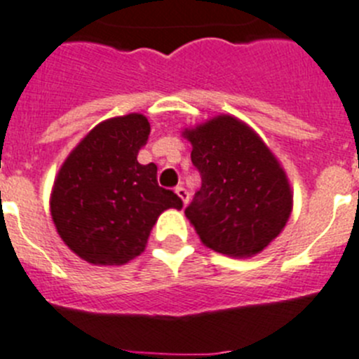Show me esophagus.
I'll return each instance as SVG.
<instances>
[{"instance_id": "34e87169", "label": "esophagus", "mask_w": 359, "mask_h": 359, "mask_svg": "<svg viewBox=\"0 0 359 359\" xmlns=\"http://www.w3.org/2000/svg\"><path fill=\"white\" fill-rule=\"evenodd\" d=\"M175 193L179 195V198L182 200L184 205H187V202H189V193H187V189L184 186H179L175 187Z\"/></svg>"}]
</instances>
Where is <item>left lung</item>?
<instances>
[{
	"label": "left lung",
	"instance_id": "8db88e82",
	"mask_svg": "<svg viewBox=\"0 0 359 359\" xmlns=\"http://www.w3.org/2000/svg\"><path fill=\"white\" fill-rule=\"evenodd\" d=\"M202 187L186 216L210 250L246 259L280 236L292 212V189L259 134L232 115L184 130Z\"/></svg>",
	"mask_w": 359,
	"mask_h": 359
}]
</instances>
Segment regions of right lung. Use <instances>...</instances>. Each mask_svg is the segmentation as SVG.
I'll list each match as a JSON object with an SVG mask.
<instances>
[{"label": "right lung", "instance_id": "add662e5", "mask_svg": "<svg viewBox=\"0 0 359 359\" xmlns=\"http://www.w3.org/2000/svg\"><path fill=\"white\" fill-rule=\"evenodd\" d=\"M150 123L140 113L104 120L62 164L51 216L63 243L95 266H122L145 251L150 230L182 200L157 184V166L140 164Z\"/></svg>", "mask_w": 359, "mask_h": 359}]
</instances>
